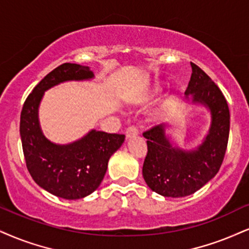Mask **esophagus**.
Returning a JSON list of instances; mask_svg holds the SVG:
<instances>
[{
    "instance_id": "obj_1",
    "label": "esophagus",
    "mask_w": 249,
    "mask_h": 249,
    "mask_svg": "<svg viewBox=\"0 0 249 249\" xmlns=\"http://www.w3.org/2000/svg\"><path fill=\"white\" fill-rule=\"evenodd\" d=\"M139 135V129H137V127H135V125H130V127H128L127 129H125V137L127 139H131V137H135Z\"/></svg>"
}]
</instances>
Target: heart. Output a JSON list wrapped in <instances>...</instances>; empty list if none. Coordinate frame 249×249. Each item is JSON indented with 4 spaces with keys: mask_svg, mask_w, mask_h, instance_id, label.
<instances>
[{
    "mask_svg": "<svg viewBox=\"0 0 249 249\" xmlns=\"http://www.w3.org/2000/svg\"><path fill=\"white\" fill-rule=\"evenodd\" d=\"M160 90H161V84L157 83V84H156V87L153 88V92H159Z\"/></svg>",
    "mask_w": 249,
    "mask_h": 249,
    "instance_id": "b5f03b06",
    "label": "heart"
}]
</instances>
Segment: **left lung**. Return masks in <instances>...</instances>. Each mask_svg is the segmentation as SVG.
Here are the masks:
<instances>
[{
  "instance_id": "obj_1",
  "label": "left lung",
  "mask_w": 249,
  "mask_h": 249,
  "mask_svg": "<svg viewBox=\"0 0 249 249\" xmlns=\"http://www.w3.org/2000/svg\"><path fill=\"white\" fill-rule=\"evenodd\" d=\"M186 94L195 103L208 106L213 115L209 135L196 151L183 152L172 148L162 125H153L143 133L148 153L143 164V178L153 192L166 197L194 194L218 173L228 148L230 109L220 89L193 62Z\"/></svg>"
}]
</instances>
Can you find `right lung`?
<instances>
[{
    "instance_id": "add662e5",
    "label": "right lung",
    "mask_w": 249,
    "mask_h": 249,
    "mask_svg": "<svg viewBox=\"0 0 249 249\" xmlns=\"http://www.w3.org/2000/svg\"><path fill=\"white\" fill-rule=\"evenodd\" d=\"M91 77L93 73L89 67L61 64L36 85L20 113L19 131L27 171L41 188L66 199L83 198L99 187L109 157L122 145L124 135L92 130L77 142L56 145L40 130L38 106L47 89L64 81Z\"/></svg>"
}]
</instances>
